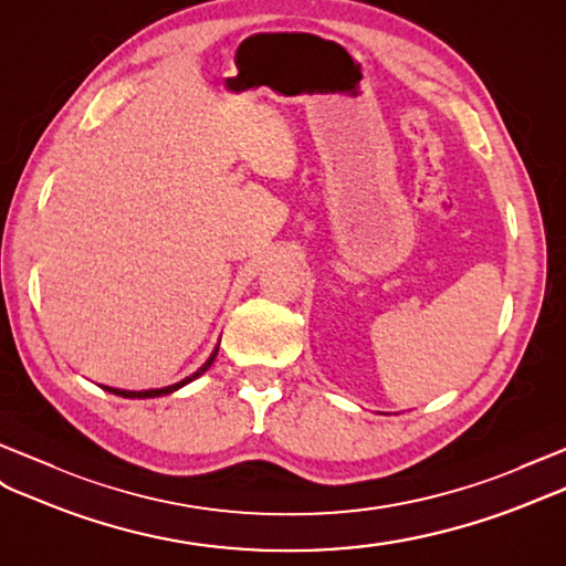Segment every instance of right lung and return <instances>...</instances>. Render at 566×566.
Here are the masks:
<instances>
[{"instance_id":"obj_1","label":"right lung","mask_w":566,"mask_h":566,"mask_svg":"<svg viewBox=\"0 0 566 566\" xmlns=\"http://www.w3.org/2000/svg\"><path fill=\"white\" fill-rule=\"evenodd\" d=\"M216 355H218V348L211 353V357L209 360H206L195 375L191 377H187V379H182V381H177V384H172V387H165V389H148V391H122V389H109V387H105L107 391H113V394H117V396H124V398H156V396H165V394H172V391H177L179 387H185V384H189V381H195L197 377H201L206 369H209L211 365H213V360H216Z\"/></svg>"}]
</instances>
